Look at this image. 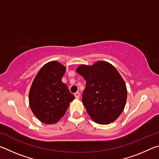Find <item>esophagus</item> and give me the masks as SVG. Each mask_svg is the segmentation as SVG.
<instances>
[{
    "instance_id": "esophagus-1",
    "label": "esophagus",
    "mask_w": 159,
    "mask_h": 159,
    "mask_svg": "<svg viewBox=\"0 0 159 159\" xmlns=\"http://www.w3.org/2000/svg\"><path fill=\"white\" fill-rule=\"evenodd\" d=\"M74 96H75V98H76V99H79V98H80V93L79 92H76V93L74 94Z\"/></svg>"
}]
</instances>
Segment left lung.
Wrapping results in <instances>:
<instances>
[{"instance_id": "8db88e82", "label": "left lung", "mask_w": 159, "mask_h": 159, "mask_svg": "<svg viewBox=\"0 0 159 159\" xmlns=\"http://www.w3.org/2000/svg\"><path fill=\"white\" fill-rule=\"evenodd\" d=\"M78 74L85 80L82 102L88 114L99 124L114 122L123 112L127 99L124 80L116 69L107 61L80 65Z\"/></svg>"}]
</instances>
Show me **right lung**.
Instances as JSON below:
<instances>
[{
  "mask_svg": "<svg viewBox=\"0 0 159 159\" xmlns=\"http://www.w3.org/2000/svg\"><path fill=\"white\" fill-rule=\"evenodd\" d=\"M66 67L50 61L40 69L29 91V105L34 114L46 124L57 123L75 99L61 79Z\"/></svg>",
  "mask_w": 159,
  "mask_h": 159,
  "instance_id": "1",
  "label": "right lung"
}]
</instances>
